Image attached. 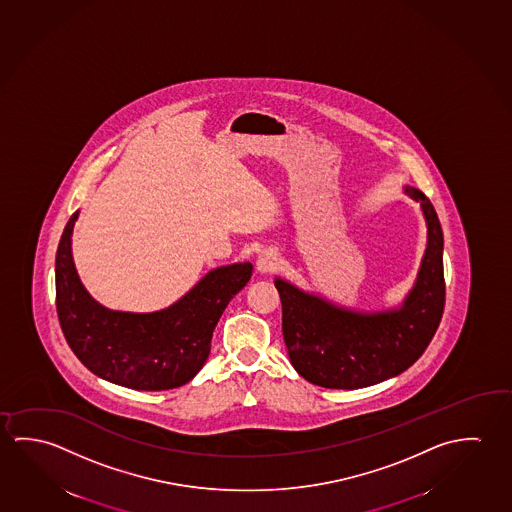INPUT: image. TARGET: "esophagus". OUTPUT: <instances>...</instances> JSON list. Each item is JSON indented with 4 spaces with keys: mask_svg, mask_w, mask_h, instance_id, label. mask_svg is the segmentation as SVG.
Listing matches in <instances>:
<instances>
[{
    "mask_svg": "<svg viewBox=\"0 0 512 512\" xmlns=\"http://www.w3.org/2000/svg\"><path fill=\"white\" fill-rule=\"evenodd\" d=\"M278 266V255L277 252H273V250H264V252L260 253L259 259L255 262V268L262 275H266V273H271V271H275Z\"/></svg>",
    "mask_w": 512,
    "mask_h": 512,
    "instance_id": "34e87169",
    "label": "esophagus"
}]
</instances>
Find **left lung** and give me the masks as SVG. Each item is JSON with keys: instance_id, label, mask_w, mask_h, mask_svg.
<instances>
[{"instance_id": "left-lung-1", "label": "left lung", "mask_w": 512, "mask_h": 512, "mask_svg": "<svg viewBox=\"0 0 512 512\" xmlns=\"http://www.w3.org/2000/svg\"><path fill=\"white\" fill-rule=\"evenodd\" d=\"M403 193L421 205L427 248L416 282L400 307L348 309L275 278L289 359L298 375L314 386H375L411 368L436 334L444 309L443 230L425 194L411 185H405Z\"/></svg>"}]
</instances>
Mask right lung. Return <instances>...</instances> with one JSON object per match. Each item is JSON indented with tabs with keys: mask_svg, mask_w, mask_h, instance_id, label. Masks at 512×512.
<instances>
[{
	"mask_svg": "<svg viewBox=\"0 0 512 512\" xmlns=\"http://www.w3.org/2000/svg\"><path fill=\"white\" fill-rule=\"evenodd\" d=\"M78 210L60 237L55 259L57 314L69 348L94 375L137 391L187 384L203 368L223 310L252 277V262L212 269L168 309L110 310L87 293L76 273L71 235Z\"/></svg>",
	"mask_w": 512,
	"mask_h": 512,
	"instance_id": "right-lung-1",
	"label": "right lung"
}]
</instances>
